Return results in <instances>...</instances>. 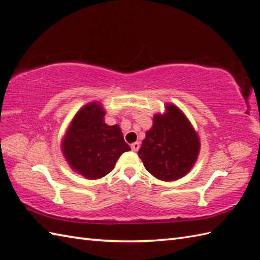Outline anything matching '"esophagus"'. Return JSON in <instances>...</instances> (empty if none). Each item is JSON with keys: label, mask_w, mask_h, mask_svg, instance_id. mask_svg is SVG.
Masks as SVG:
<instances>
[{"label": "esophagus", "mask_w": 260, "mask_h": 260, "mask_svg": "<svg viewBox=\"0 0 260 260\" xmlns=\"http://www.w3.org/2000/svg\"><path fill=\"white\" fill-rule=\"evenodd\" d=\"M140 146H141V145H140V143H138V142H135V143H133L132 144V149H133V152H137V150L138 149H140Z\"/></svg>", "instance_id": "obj_1"}]
</instances>
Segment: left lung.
Instances as JSON below:
<instances>
[{"instance_id":"1","label":"left lung","mask_w":260,"mask_h":260,"mask_svg":"<svg viewBox=\"0 0 260 260\" xmlns=\"http://www.w3.org/2000/svg\"><path fill=\"white\" fill-rule=\"evenodd\" d=\"M164 114H155L138 156L147 172L157 179L173 182L188 173L197 160L201 141L189 119L167 103Z\"/></svg>"}]
</instances>
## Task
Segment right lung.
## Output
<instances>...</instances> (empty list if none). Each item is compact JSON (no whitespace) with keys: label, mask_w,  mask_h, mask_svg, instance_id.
I'll return each mask as SVG.
<instances>
[{"label":"right lung","mask_w":260,"mask_h":260,"mask_svg":"<svg viewBox=\"0 0 260 260\" xmlns=\"http://www.w3.org/2000/svg\"><path fill=\"white\" fill-rule=\"evenodd\" d=\"M105 114L99 102L83 106L72 119L61 143L70 167L87 179L106 176L119 156L131 150L119 126L104 122Z\"/></svg>","instance_id":"1"}]
</instances>
